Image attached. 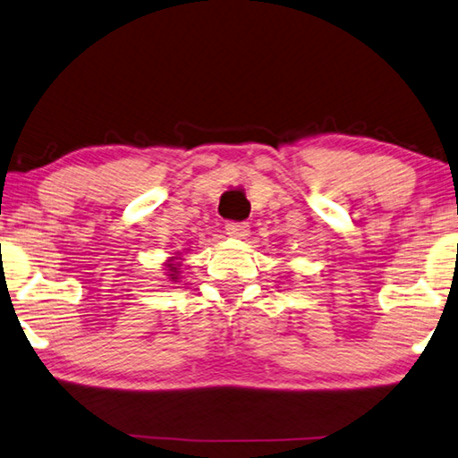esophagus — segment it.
<instances>
[{"label": "esophagus", "instance_id": "esophagus-1", "mask_svg": "<svg viewBox=\"0 0 458 458\" xmlns=\"http://www.w3.org/2000/svg\"><path fill=\"white\" fill-rule=\"evenodd\" d=\"M248 232H250L248 222H228L226 224V234L232 238H246Z\"/></svg>", "mask_w": 458, "mask_h": 458}]
</instances>
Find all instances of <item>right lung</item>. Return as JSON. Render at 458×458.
Wrapping results in <instances>:
<instances>
[{"mask_svg": "<svg viewBox=\"0 0 458 458\" xmlns=\"http://www.w3.org/2000/svg\"><path fill=\"white\" fill-rule=\"evenodd\" d=\"M165 268H168V278L172 282H178V278H180V262L168 260V262H165Z\"/></svg>", "mask_w": 458, "mask_h": 458, "instance_id": "obj_1", "label": "right lung"}]
</instances>
